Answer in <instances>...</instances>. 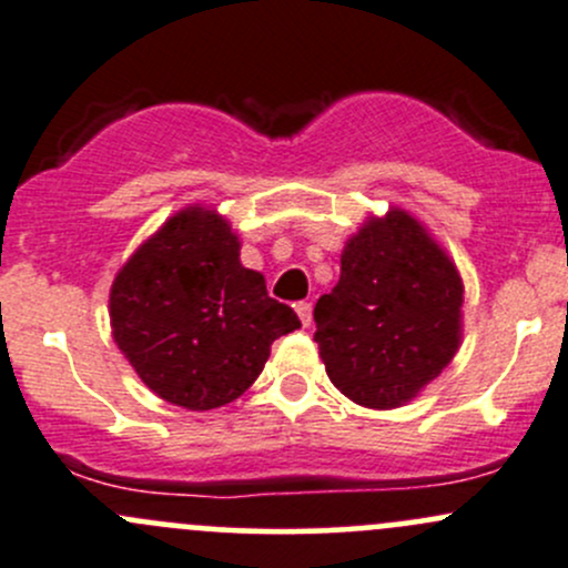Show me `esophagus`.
<instances>
[{
  "mask_svg": "<svg viewBox=\"0 0 568 568\" xmlns=\"http://www.w3.org/2000/svg\"><path fill=\"white\" fill-rule=\"evenodd\" d=\"M296 316H300V321H302V324H311V321H313V305H311V302H296Z\"/></svg>",
  "mask_w": 568,
  "mask_h": 568,
  "instance_id": "1",
  "label": "esophagus"
}]
</instances>
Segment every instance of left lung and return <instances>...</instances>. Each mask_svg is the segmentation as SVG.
Masks as SVG:
<instances>
[{
	"mask_svg": "<svg viewBox=\"0 0 568 568\" xmlns=\"http://www.w3.org/2000/svg\"><path fill=\"white\" fill-rule=\"evenodd\" d=\"M462 302L454 261L415 216H371L313 311L326 376L359 406H404L459 352Z\"/></svg>",
	"mask_w": 568,
	"mask_h": 568,
	"instance_id": "1",
	"label": "left lung"
}]
</instances>
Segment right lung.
I'll return each instance as SVG.
<instances>
[{"label":"right lung","mask_w":568,"mask_h":568,"mask_svg":"<svg viewBox=\"0 0 568 568\" xmlns=\"http://www.w3.org/2000/svg\"><path fill=\"white\" fill-rule=\"evenodd\" d=\"M231 222L203 205L170 216L109 291L120 352L159 398L192 412L236 400L300 318L239 261Z\"/></svg>","instance_id":"obj_1"}]
</instances>
